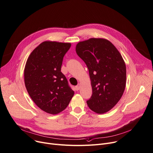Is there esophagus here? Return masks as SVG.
<instances>
[{
    "instance_id": "34e87169",
    "label": "esophagus",
    "mask_w": 153,
    "mask_h": 153,
    "mask_svg": "<svg viewBox=\"0 0 153 153\" xmlns=\"http://www.w3.org/2000/svg\"><path fill=\"white\" fill-rule=\"evenodd\" d=\"M80 89V85L79 84H78V85H77L76 86H75V89L76 91H79Z\"/></svg>"
}]
</instances>
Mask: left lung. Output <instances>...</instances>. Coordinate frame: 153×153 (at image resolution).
I'll return each mask as SVG.
<instances>
[{
    "label": "left lung",
    "mask_w": 153,
    "mask_h": 153,
    "mask_svg": "<svg viewBox=\"0 0 153 153\" xmlns=\"http://www.w3.org/2000/svg\"><path fill=\"white\" fill-rule=\"evenodd\" d=\"M76 52L86 64L92 88L87 100L89 108L98 114L111 110L120 100L126 86L124 60L108 40L91 38L79 42Z\"/></svg>",
    "instance_id": "1"
}]
</instances>
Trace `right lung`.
I'll use <instances>...</instances> for the list:
<instances>
[{"mask_svg":"<svg viewBox=\"0 0 153 153\" xmlns=\"http://www.w3.org/2000/svg\"><path fill=\"white\" fill-rule=\"evenodd\" d=\"M71 44L45 41L29 56L24 69L27 91L42 111L56 114L64 110L74 95L61 72L63 58Z\"/></svg>","mask_w":153,"mask_h":153,"instance_id":"right-lung-1","label":"right lung"}]
</instances>
